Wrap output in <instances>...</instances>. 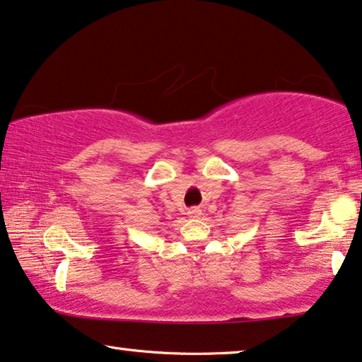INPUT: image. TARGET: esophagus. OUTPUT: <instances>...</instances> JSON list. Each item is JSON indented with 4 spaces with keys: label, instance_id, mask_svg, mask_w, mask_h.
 <instances>
[{
    "label": "esophagus",
    "instance_id": "obj_1",
    "mask_svg": "<svg viewBox=\"0 0 362 362\" xmlns=\"http://www.w3.org/2000/svg\"><path fill=\"white\" fill-rule=\"evenodd\" d=\"M187 214L188 216H190V218H199V216H202V209H199V208H190V209H188V211H187Z\"/></svg>",
    "mask_w": 362,
    "mask_h": 362
}]
</instances>
